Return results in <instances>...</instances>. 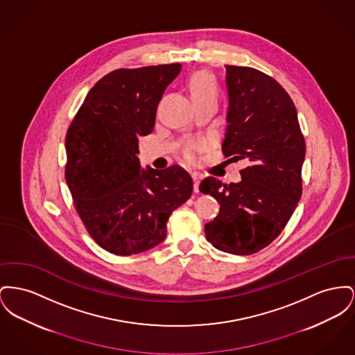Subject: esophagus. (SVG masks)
Masks as SVG:
<instances>
[{
    "label": "esophagus",
    "instance_id": "34e87169",
    "mask_svg": "<svg viewBox=\"0 0 355 355\" xmlns=\"http://www.w3.org/2000/svg\"><path fill=\"white\" fill-rule=\"evenodd\" d=\"M191 178L194 181V191L198 193L200 191V180H201V175L198 173H191Z\"/></svg>",
    "mask_w": 355,
    "mask_h": 355
}]
</instances>
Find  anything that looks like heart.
Instances as JSON below:
<instances>
[{
	"label": "heart",
	"instance_id": "obj_1",
	"mask_svg": "<svg viewBox=\"0 0 355 355\" xmlns=\"http://www.w3.org/2000/svg\"><path fill=\"white\" fill-rule=\"evenodd\" d=\"M190 92L193 96H205V95H216L217 96V84L214 79L207 72H197L190 79ZM204 144L191 141L184 148V155L188 161H194L197 158V153L202 148Z\"/></svg>",
	"mask_w": 355,
	"mask_h": 355
}]
</instances>
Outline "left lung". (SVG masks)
I'll return each mask as SVG.
<instances>
[{
  "label": "left lung",
  "instance_id": "8db88e82",
  "mask_svg": "<svg viewBox=\"0 0 355 355\" xmlns=\"http://www.w3.org/2000/svg\"><path fill=\"white\" fill-rule=\"evenodd\" d=\"M230 108L223 153L245 161L239 184L205 178L200 191L220 204L205 224L214 248L252 254L282 233L302 196L306 142L296 108L273 78L250 67L225 65Z\"/></svg>",
  "mask_w": 355,
  "mask_h": 355
}]
</instances>
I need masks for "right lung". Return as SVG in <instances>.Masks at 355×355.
Masks as SVG:
<instances>
[{
	"mask_svg": "<svg viewBox=\"0 0 355 355\" xmlns=\"http://www.w3.org/2000/svg\"><path fill=\"white\" fill-rule=\"evenodd\" d=\"M181 64L115 69L95 84L65 137V181L89 236L110 253L137 254L166 237L173 210L187 202L193 181L181 166L142 170L139 137Z\"/></svg>",
	"mask_w": 355,
	"mask_h": 355,
	"instance_id": "1",
	"label": "right lung"
}]
</instances>
